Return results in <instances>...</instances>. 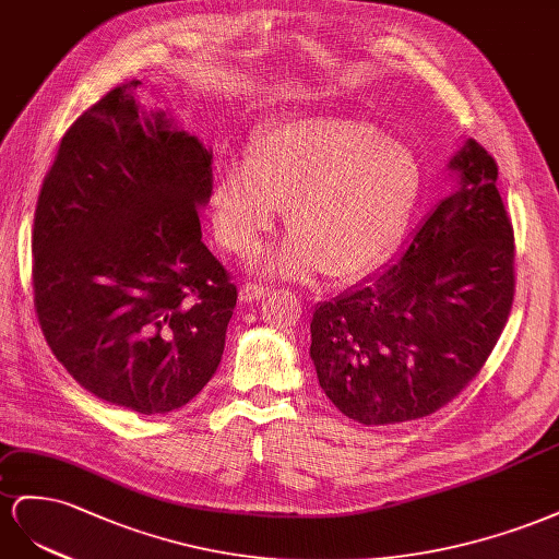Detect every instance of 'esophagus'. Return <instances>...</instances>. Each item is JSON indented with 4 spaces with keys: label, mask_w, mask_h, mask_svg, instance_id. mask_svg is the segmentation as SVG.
<instances>
[{
    "label": "esophagus",
    "mask_w": 559,
    "mask_h": 559,
    "mask_svg": "<svg viewBox=\"0 0 559 559\" xmlns=\"http://www.w3.org/2000/svg\"><path fill=\"white\" fill-rule=\"evenodd\" d=\"M266 295H269V288L262 283H246L241 288V301H248V305H252V301H258Z\"/></svg>",
    "instance_id": "obj_1"
}]
</instances>
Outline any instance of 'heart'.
<instances>
[{"label": "heart", "mask_w": 559, "mask_h": 559, "mask_svg": "<svg viewBox=\"0 0 559 559\" xmlns=\"http://www.w3.org/2000/svg\"><path fill=\"white\" fill-rule=\"evenodd\" d=\"M414 194L417 166L405 147L370 121L323 115L269 126L246 164H222L211 213L217 241L250 254L285 205L293 234L264 254L271 274L299 278L321 269L330 281H354L389 252Z\"/></svg>", "instance_id": "1"}]
</instances>
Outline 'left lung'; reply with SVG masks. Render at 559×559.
Masks as SVG:
<instances>
[{
  "instance_id": "obj_1",
  "label": "left lung",
  "mask_w": 559,
  "mask_h": 559,
  "mask_svg": "<svg viewBox=\"0 0 559 559\" xmlns=\"http://www.w3.org/2000/svg\"><path fill=\"white\" fill-rule=\"evenodd\" d=\"M459 187L405 252L358 288L318 305L311 360L348 419L386 426L428 417L480 374L515 299V234L493 156L468 140Z\"/></svg>"
}]
</instances>
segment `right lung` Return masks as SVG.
Wrapping results in <instances>:
<instances>
[{"label": "right lung", "instance_id": "obj_1", "mask_svg": "<svg viewBox=\"0 0 559 559\" xmlns=\"http://www.w3.org/2000/svg\"><path fill=\"white\" fill-rule=\"evenodd\" d=\"M140 82L111 88L62 135L32 229L39 328L79 386L140 414L180 409L211 377L236 307L201 241L213 154Z\"/></svg>", "mask_w": 559, "mask_h": 559}]
</instances>
